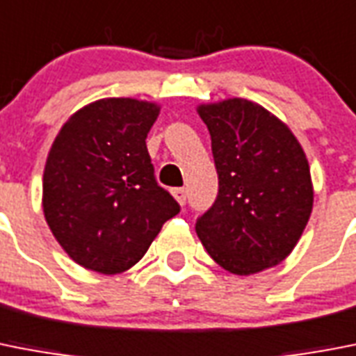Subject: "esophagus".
<instances>
[{
	"instance_id": "34e87169",
	"label": "esophagus",
	"mask_w": 356,
	"mask_h": 356,
	"mask_svg": "<svg viewBox=\"0 0 356 356\" xmlns=\"http://www.w3.org/2000/svg\"><path fill=\"white\" fill-rule=\"evenodd\" d=\"M172 195L177 199V202L181 206L186 204V190H184V188H173Z\"/></svg>"
}]
</instances>
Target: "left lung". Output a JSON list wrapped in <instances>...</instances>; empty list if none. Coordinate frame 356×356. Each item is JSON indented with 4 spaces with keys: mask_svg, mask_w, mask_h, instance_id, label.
Wrapping results in <instances>:
<instances>
[{
    "mask_svg": "<svg viewBox=\"0 0 356 356\" xmlns=\"http://www.w3.org/2000/svg\"><path fill=\"white\" fill-rule=\"evenodd\" d=\"M211 137L219 193L197 219L202 246L224 270L277 266L306 228L313 184L302 146L261 104L234 97L197 108Z\"/></svg>",
    "mask_w": 356,
    "mask_h": 356,
    "instance_id": "left-lung-1",
    "label": "left lung"
}]
</instances>
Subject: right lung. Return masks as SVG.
I'll list each match as a JSON object with an SVG mask.
<instances>
[{"mask_svg": "<svg viewBox=\"0 0 356 356\" xmlns=\"http://www.w3.org/2000/svg\"><path fill=\"white\" fill-rule=\"evenodd\" d=\"M159 106L108 97L59 130L43 173V211L72 261L104 275L130 270L181 210L155 181L146 136Z\"/></svg>", "mask_w": 356, "mask_h": 356, "instance_id": "right-lung-1", "label": "right lung"}]
</instances>
